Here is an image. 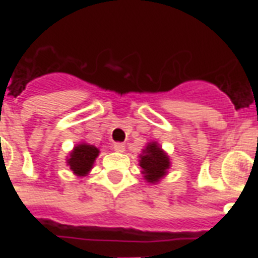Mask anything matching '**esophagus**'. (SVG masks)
I'll use <instances>...</instances> for the list:
<instances>
[{"label":"esophagus","instance_id":"esophagus-1","mask_svg":"<svg viewBox=\"0 0 258 258\" xmlns=\"http://www.w3.org/2000/svg\"><path fill=\"white\" fill-rule=\"evenodd\" d=\"M113 150H115L116 152H124L125 145L124 143H115V145H113Z\"/></svg>","mask_w":258,"mask_h":258}]
</instances>
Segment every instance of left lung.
<instances>
[{"instance_id": "left-lung-1", "label": "left lung", "mask_w": 258, "mask_h": 258, "mask_svg": "<svg viewBox=\"0 0 258 258\" xmlns=\"http://www.w3.org/2000/svg\"><path fill=\"white\" fill-rule=\"evenodd\" d=\"M140 159L143 177L150 183H157L164 175H166L170 168L169 156L156 142H151L146 146L142 155H140Z\"/></svg>"}]
</instances>
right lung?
<instances>
[{
  "label": "right lung",
  "mask_w": 258,
  "mask_h": 258,
  "mask_svg": "<svg viewBox=\"0 0 258 258\" xmlns=\"http://www.w3.org/2000/svg\"><path fill=\"white\" fill-rule=\"evenodd\" d=\"M98 155L99 150L95 146L84 142L80 143L75 146V149L71 151L70 157L67 159V165H70V169L75 174L83 177L90 172Z\"/></svg>",
  "instance_id": "obj_1"
}]
</instances>
